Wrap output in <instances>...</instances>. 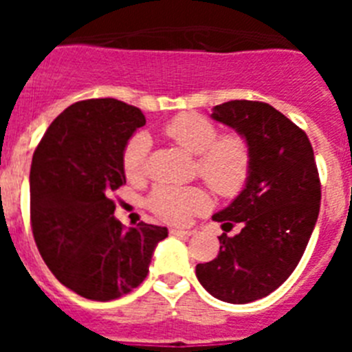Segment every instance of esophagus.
Segmentation results:
<instances>
[{
  "instance_id": "esophagus-1",
  "label": "esophagus",
  "mask_w": 352,
  "mask_h": 352,
  "mask_svg": "<svg viewBox=\"0 0 352 352\" xmlns=\"http://www.w3.org/2000/svg\"><path fill=\"white\" fill-rule=\"evenodd\" d=\"M169 234L170 236H192L194 234V231H190V229H179V227H170Z\"/></svg>"
}]
</instances>
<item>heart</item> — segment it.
<instances>
[{"label": "heart", "instance_id": "obj_1", "mask_svg": "<svg viewBox=\"0 0 352 352\" xmlns=\"http://www.w3.org/2000/svg\"><path fill=\"white\" fill-rule=\"evenodd\" d=\"M173 139L190 155H197L199 176L223 197H232L247 183L252 169L250 146L239 133L219 135L217 126L197 113H182L164 126ZM151 139L139 132L123 149V170L126 178H142ZM148 208L158 219L169 223H186L210 208V195L201 186H157L148 197Z\"/></svg>", "mask_w": 352, "mask_h": 352}]
</instances>
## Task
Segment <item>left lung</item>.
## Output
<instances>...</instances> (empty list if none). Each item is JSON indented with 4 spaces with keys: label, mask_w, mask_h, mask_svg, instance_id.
I'll list each match as a JSON object with an SVG mask.
<instances>
[{
    "label": "left lung",
    "mask_w": 352,
    "mask_h": 352,
    "mask_svg": "<svg viewBox=\"0 0 352 352\" xmlns=\"http://www.w3.org/2000/svg\"><path fill=\"white\" fill-rule=\"evenodd\" d=\"M214 121L234 129L250 146L245 188L213 220L236 236H219L213 261L195 266L211 296L243 305L280 287L309 245L321 204V182L307 133L270 104L231 100L214 105Z\"/></svg>",
    "instance_id": "obj_1"
}]
</instances>
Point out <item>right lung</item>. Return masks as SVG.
<instances>
[{
	"label": "right lung",
	"mask_w": 352,
	"mask_h": 352,
	"mask_svg": "<svg viewBox=\"0 0 352 352\" xmlns=\"http://www.w3.org/2000/svg\"><path fill=\"white\" fill-rule=\"evenodd\" d=\"M146 125L141 109L114 98L70 105L36 146L30 173L31 229L52 275L79 296L111 301L142 284L167 227L114 219L125 185L123 149Z\"/></svg>",
	"instance_id": "add662e5"
}]
</instances>
